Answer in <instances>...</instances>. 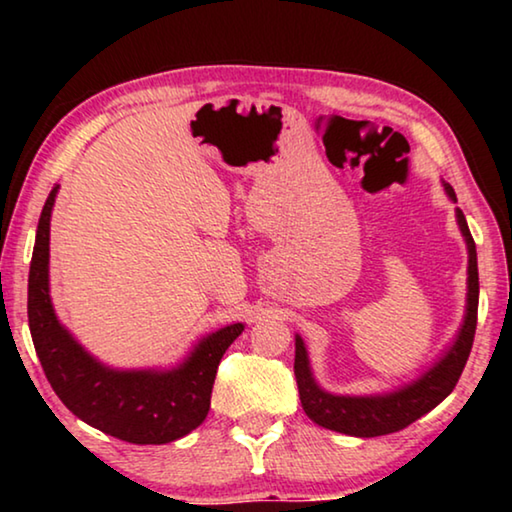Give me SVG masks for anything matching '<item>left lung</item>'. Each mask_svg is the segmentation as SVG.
<instances>
[{
    "mask_svg": "<svg viewBox=\"0 0 512 512\" xmlns=\"http://www.w3.org/2000/svg\"><path fill=\"white\" fill-rule=\"evenodd\" d=\"M447 196L456 201L454 189L445 183ZM456 221L461 228L465 244H467V309L465 320L458 332L456 341L449 348L438 363H433L420 379L411 381L402 388L386 395H366V397H350V395H332L323 391L316 384L314 375L309 368L307 348L300 336H296V363H293V372H296L298 393L302 409L311 420L320 427L348 433V436L357 438H375L386 436V433H395L411 422L422 418L424 413L445 400V397L454 391V386L461 379V372L470 357L474 332H476V311H479V268H476V246L467 228L465 214L456 210Z\"/></svg>",
    "mask_w": 512,
    "mask_h": 512,
    "instance_id": "1",
    "label": "left lung"
}]
</instances>
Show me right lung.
<instances>
[{
	"label": "right lung",
	"instance_id": "1",
	"mask_svg": "<svg viewBox=\"0 0 512 512\" xmlns=\"http://www.w3.org/2000/svg\"><path fill=\"white\" fill-rule=\"evenodd\" d=\"M58 185L42 207L29 271V329L51 388L76 418L135 445H164L207 418L221 357L244 332L235 323L198 341L173 370H112L58 323L49 296V221Z\"/></svg>",
	"mask_w": 512,
	"mask_h": 512
}]
</instances>
